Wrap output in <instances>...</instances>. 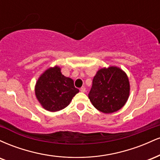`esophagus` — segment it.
<instances>
[{
	"label": "esophagus",
	"mask_w": 160,
	"mask_h": 160,
	"mask_svg": "<svg viewBox=\"0 0 160 160\" xmlns=\"http://www.w3.org/2000/svg\"><path fill=\"white\" fill-rule=\"evenodd\" d=\"M80 92H86V88L85 87H82V88H80Z\"/></svg>",
	"instance_id": "1"
}]
</instances>
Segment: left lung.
<instances>
[{"mask_svg": "<svg viewBox=\"0 0 160 160\" xmlns=\"http://www.w3.org/2000/svg\"><path fill=\"white\" fill-rule=\"evenodd\" d=\"M129 92V80L126 72L117 66H110L97 71L89 98L99 111L112 113L126 104Z\"/></svg>", "mask_w": 160, "mask_h": 160, "instance_id": "1", "label": "left lung"}]
</instances>
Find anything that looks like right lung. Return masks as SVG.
Instances as JSON below:
<instances>
[{
  "mask_svg": "<svg viewBox=\"0 0 160 160\" xmlns=\"http://www.w3.org/2000/svg\"><path fill=\"white\" fill-rule=\"evenodd\" d=\"M36 98L47 111L56 112L67 107L79 92L74 80L64 76L58 66L47 69L38 78L34 87Z\"/></svg>",
  "mask_w": 160,
  "mask_h": 160,
  "instance_id": "add662e5",
  "label": "right lung"
}]
</instances>
